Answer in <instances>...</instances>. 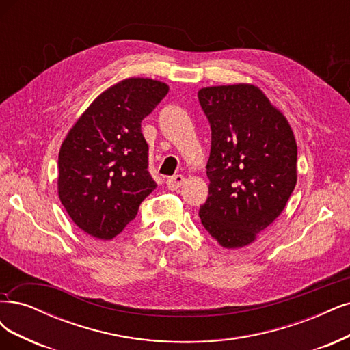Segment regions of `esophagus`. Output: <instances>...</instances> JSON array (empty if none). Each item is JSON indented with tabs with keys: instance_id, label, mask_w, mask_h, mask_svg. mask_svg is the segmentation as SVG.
<instances>
[{
	"instance_id": "1",
	"label": "esophagus",
	"mask_w": 350,
	"mask_h": 350,
	"mask_svg": "<svg viewBox=\"0 0 350 350\" xmlns=\"http://www.w3.org/2000/svg\"><path fill=\"white\" fill-rule=\"evenodd\" d=\"M184 183H185V176L184 175H175V176H171L170 179L166 180V187L170 188L171 191H175V189L183 187Z\"/></svg>"
}]
</instances>
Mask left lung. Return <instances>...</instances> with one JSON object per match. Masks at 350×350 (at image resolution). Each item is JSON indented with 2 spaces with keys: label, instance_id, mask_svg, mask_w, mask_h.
<instances>
[{
  "label": "left lung",
  "instance_id": "8db88e82",
  "mask_svg": "<svg viewBox=\"0 0 350 350\" xmlns=\"http://www.w3.org/2000/svg\"><path fill=\"white\" fill-rule=\"evenodd\" d=\"M198 100L211 126L206 230L243 247L284 211L297 184V142L286 117L253 83L206 87Z\"/></svg>",
  "mask_w": 350,
  "mask_h": 350
}]
</instances>
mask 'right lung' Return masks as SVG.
Masks as SVG:
<instances>
[{
	"mask_svg": "<svg viewBox=\"0 0 350 350\" xmlns=\"http://www.w3.org/2000/svg\"><path fill=\"white\" fill-rule=\"evenodd\" d=\"M167 91V83L150 78L120 81L68 131L59 150L57 194L82 232L111 240L156 188L140 123Z\"/></svg>",
	"mask_w": 350,
	"mask_h": 350,
	"instance_id": "obj_1",
	"label": "right lung"
}]
</instances>
